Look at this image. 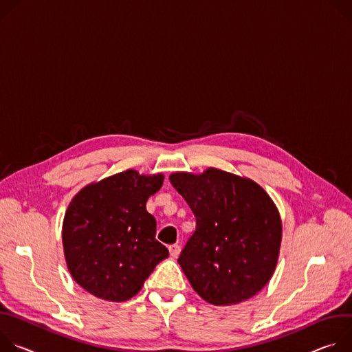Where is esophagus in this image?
<instances>
[{
    "label": "esophagus",
    "mask_w": 352,
    "mask_h": 352,
    "mask_svg": "<svg viewBox=\"0 0 352 352\" xmlns=\"http://www.w3.org/2000/svg\"><path fill=\"white\" fill-rule=\"evenodd\" d=\"M180 246L179 245H172V246H169V253H170V256L172 257H177L179 254H180Z\"/></svg>",
    "instance_id": "obj_1"
}]
</instances>
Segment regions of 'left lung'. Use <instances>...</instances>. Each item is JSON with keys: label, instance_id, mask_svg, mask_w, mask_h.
I'll return each mask as SVG.
<instances>
[{"label": "left lung", "instance_id": "1", "mask_svg": "<svg viewBox=\"0 0 352 352\" xmlns=\"http://www.w3.org/2000/svg\"><path fill=\"white\" fill-rule=\"evenodd\" d=\"M169 180L196 217L177 258L192 289L217 306L260 292L276 270L283 238L280 212L264 188L215 168L176 172Z\"/></svg>", "mask_w": 352, "mask_h": 352}]
</instances>
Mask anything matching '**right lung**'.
I'll return each mask as SVG.
<instances>
[{
  "label": "right lung",
  "instance_id": "right-lung-1",
  "mask_svg": "<svg viewBox=\"0 0 352 352\" xmlns=\"http://www.w3.org/2000/svg\"><path fill=\"white\" fill-rule=\"evenodd\" d=\"M164 175L129 169L85 186L69 203L63 222L67 267L78 285L96 298L124 302L137 295L151 272L169 256L155 239L148 199Z\"/></svg>",
  "mask_w": 352,
  "mask_h": 352
}]
</instances>
